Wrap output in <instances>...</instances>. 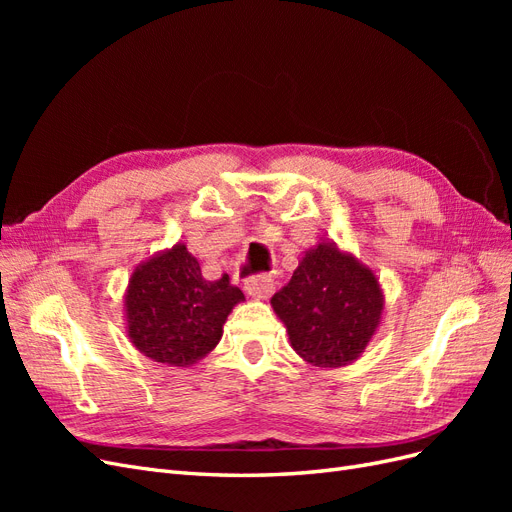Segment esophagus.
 <instances>
[{"instance_id":"esophagus-1","label":"esophagus","mask_w":512,"mask_h":512,"mask_svg":"<svg viewBox=\"0 0 512 512\" xmlns=\"http://www.w3.org/2000/svg\"><path fill=\"white\" fill-rule=\"evenodd\" d=\"M275 290L271 275H256L245 282V292L254 299H269Z\"/></svg>"}]
</instances>
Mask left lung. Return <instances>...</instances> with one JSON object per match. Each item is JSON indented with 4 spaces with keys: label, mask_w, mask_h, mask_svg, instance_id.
<instances>
[{
    "label": "left lung",
    "mask_w": 512,
    "mask_h": 512,
    "mask_svg": "<svg viewBox=\"0 0 512 512\" xmlns=\"http://www.w3.org/2000/svg\"><path fill=\"white\" fill-rule=\"evenodd\" d=\"M271 307L305 363L337 369L359 359L376 335L384 292L359 258L322 239L303 254L292 280L273 294Z\"/></svg>",
    "instance_id": "left-lung-1"
}]
</instances>
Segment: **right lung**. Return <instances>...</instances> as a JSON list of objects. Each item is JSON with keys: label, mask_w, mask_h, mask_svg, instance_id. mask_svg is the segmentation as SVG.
I'll list each match as a JSON object with an SVG mask.
<instances>
[{"label": "right lung", "mask_w": 512, "mask_h": 512, "mask_svg": "<svg viewBox=\"0 0 512 512\" xmlns=\"http://www.w3.org/2000/svg\"><path fill=\"white\" fill-rule=\"evenodd\" d=\"M243 292L224 273L205 280L185 243L143 260L130 275L123 297L126 333L151 361L190 367L218 346L224 322Z\"/></svg>", "instance_id": "1"}]
</instances>
